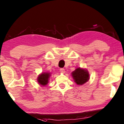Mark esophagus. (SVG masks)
<instances>
[{
  "label": "esophagus",
  "instance_id": "esophagus-1",
  "mask_svg": "<svg viewBox=\"0 0 124 124\" xmlns=\"http://www.w3.org/2000/svg\"><path fill=\"white\" fill-rule=\"evenodd\" d=\"M60 72H62V73H64L65 72V69L64 68L60 69Z\"/></svg>",
  "mask_w": 124,
  "mask_h": 124
}]
</instances>
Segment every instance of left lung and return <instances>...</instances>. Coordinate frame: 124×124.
<instances>
[{
    "instance_id": "1",
    "label": "left lung",
    "mask_w": 124,
    "mask_h": 124,
    "mask_svg": "<svg viewBox=\"0 0 124 124\" xmlns=\"http://www.w3.org/2000/svg\"><path fill=\"white\" fill-rule=\"evenodd\" d=\"M75 82L78 85H82L89 79V75L87 71L84 69L78 68L72 73Z\"/></svg>"
}]
</instances>
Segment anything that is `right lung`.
I'll list each match as a JSON object with an SVG mask.
<instances>
[{
    "label": "right lung",
    "instance_id": "obj_1",
    "mask_svg": "<svg viewBox=\"0 0 124 124\" xmlns=\"http://www.w3.org/2000/svg\"><path fill=\"white\" fill-rule=\"evenodd\" d=\"M50 76L49 73H42L38 77V81L41 85L43 86L46 85L48 83V79Z\"/></svg>",
    "mask_w": 124,
    "mask_h": 124
}]
</instances>
